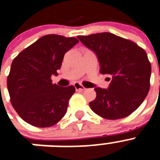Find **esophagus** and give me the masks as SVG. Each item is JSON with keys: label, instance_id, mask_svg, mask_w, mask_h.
<instances>
[{"label": "esophagus", "instance_id": "34e87169", "mask_svg": "<svg viewBox=\"0 0 160 160\" xmlns=\"http://www.w3.org/2000/svg\"><path fill=\"white\" fill-rule=\"evenodd\" d=\"M74 87H75L77 91H84L85 90V88L82 84L79 83V82H75L74 83Z\"/></svg>", "mask_w": 160, "mask_h": 160}]
</instances>
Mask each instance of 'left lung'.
<instances>
[{"mask_svg":"<svg viewBox=\"0 0 160 160\" xmlns=\"http://www.w3.org/2000/svg\"><path fill=\"white\" fill-rule=\"evenodd\" d=\"M78 38L97 55L100 73L112 77L108 88H94L97 97L89 102L91 109L106 119L128 117L143 102L150 87L151 64L145 51L110 32Z\"/></svg>","mask_w":160,"mask_h":160,"instance_id":"left-lung-1","label":"left lung"}]
</instances>
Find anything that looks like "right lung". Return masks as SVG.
Instances as JSON below:
<instances>
[{
  "label": "right lung",
  "instance_id": "1",
  "mask_svg": "<svg viewBox=\"0 0 160 160\" xmlns=\"http://www.w3.org/2000/svg\"><path fill=\"white\" fill-rule=\"evenodd\" d=\"M78 42L75 38L46 35L14 58L7 77V88L14 109L25 122L51 127L66 114L73 86L53 84L64 54Z\"/></svg>",
  "mask_w": 160,
  "mask_h": 160
}]
</instances>
